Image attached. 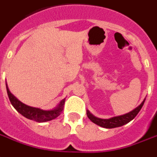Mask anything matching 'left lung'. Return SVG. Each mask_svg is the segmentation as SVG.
<instances>
[{
    "mask_svg": "<svg viewBox=\"0 0 157 157\" xmlns=\"http://www.w3.org/2000/svg\"><path fill=\"white\" fill-rule=\"evenodd\" d=\"M144 102L145 99L137 108H136L134 110H132V112H130V113H128L122 115V116L114 117H112V118L109 119L98 118L96 117H94V115H92L88 111V113H87V115H88V117L91 120L92 122H94V123H95V124L98 125L100 127H102V128H118V127H122L123 125L127 124V123H128L130 121H132V119L135 118V117L138 114V113L140 112L141 108H142V106L144 104Z\"/></svg>",
    "mask_w": 157,
    "mask_h": 157,
    "instance_id": "8db88e82",
    "label": "left lung"
}]
</instances>
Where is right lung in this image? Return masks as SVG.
<instances>
[{
    "instance_id": "add662e5",
    "label": "right lung",
    "mask_w": 157,
    "mask_h": 157,
    "mask_svg": "<svg viewBox=\"0 0 157 157\" xmlns=\"http://www.w3.org/2000/svg\"><path fill=\"white\" fill-rule=\"evenodd\" d=\"M6 90L8 97H9V99H10L13 107L16 109V111L19 112L21 115H23L25 117L30 119V120H33L35 122H44L56 118L57 117L60 115L61 112L63 110V106L64 104V101H65V99L62 100L60 103L59 104V106L55 109L49 111L41 110L40 108L29 107V106L24 104L23 102H21L20 100L17 99L16 97L14 96L9 91L7 85Z\"/></svg>"
}]
</instances>
